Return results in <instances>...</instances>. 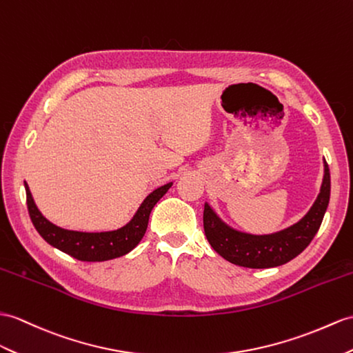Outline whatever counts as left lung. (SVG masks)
I'll return each mask as SVG.
<instances>
[{"mask_svg":"<svg viewBox=\"0 0 353 353\" xmlns=\"http://www.w3.org/2000/svg\"><path fill=\"white\" fill-rule=\"evenodd\" d=\"M331 178L328 163L325 161V175L321 193L305 216L294 226L271 235H252L228 226L208 203L203 210L205 236L211 247L230 263L245 268H272L296 257L319 230L325 211L330 203Z\"/></svg>","mask_w":353,"mask_h":353,"instance_id":"8db88e82","label":"left lung"}]
</instances>
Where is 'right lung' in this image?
Wrapping results in <instances>:
<instances>
[{
  "label": "right lung",
  "mask_w": 353,
  "mask_h": 353,
  "mask_svg": "<svg viewBox=\"0 0 353 353\" xmlns=\"http://www.w3.org/2000/svg\"><path fill=\"white\" fill-rule=\"evenodd\" d=\"M170 185L172 183H168L156 188L141 203L139 210L125 226L110 232H77L55 226L39 211L27 183H25V192H27V205L32 225L48 244L70 254L77 261L103 262L124 256L139 244L147 232L151 210L166 194Z\"/></svg>",
  "instance_id": "obj_1"
}]
</instances>
